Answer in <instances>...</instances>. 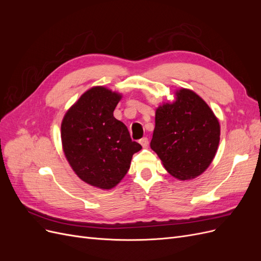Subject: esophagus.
Listing matches in <instances>:
<instances>
[{
  "label": "esophagus",
  "instance_id": "34e87169",
  "mask_svg": "<svg viewBox=\"0 0 261 261\" xmlns=\"http://www.w3.org/2000/svg\"><path fill=\"white\" fill-rule=\"evenodd\" d=\"M139 144H140L141 146H143L144 148H147V147H148V144H149V140H148L147 137H144V138L139 139Z\"/></svg>",
  "mask_w": 261,
  "mask_h": 261
}]
</instances>
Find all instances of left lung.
<instances>
[{
	"label": "left lung",
	"instance_id": "left-lung-1",
	"mask_svg": "<svg viewBox=\"0 0 261 261\" xmlns=\"http://www.w3.org/2000/svg\"><path fill=\"white\" fill-rule=\"evenodd\" d=\"M174 102L155 110L150 147L172 176L186 180L199 176L215 158L220 124L209 106L194 91L181 88Z\"/></svg>",
	"mask_w": 261,
	"mask_h": 261
}]
</instances>
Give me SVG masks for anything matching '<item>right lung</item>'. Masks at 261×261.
<instances>
[{
  "label": "right lung",
  "instance_id": "right-lung-1",
  "mask_svg": "<svg viewBox=\"0 0 261 261\" xmlns=\"http://www.w3.org/2000/svg\"><path fill=\"white\" fill-rule=\"evenodd\" d=\"M121 98L106 87H92L68 109L61 125L63 151L69 165L81 179L101 189L120 183L133 154L141 149L125 124L113 116Z\"/></svg>",
  "mask_w": 261,
  "mask_h": 261
}]
</instances>
